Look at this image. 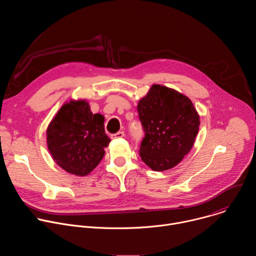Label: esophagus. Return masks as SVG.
<instances>
[{
    "instance_id": "1",
    "label": "esophagus",
    "mask_w": 256,
    "mask_h": 256,
    "mask_svg": "<svg viewBox=\"0 0 256 256\" xmlns=\"http://www.w3.org/2000/svg\"><path fill=\"white\" fill-rule=\"evenodd\" d=\"M124 132H118L112 134V140L122 138H124Z\"/></svg>"
}]
</instances>
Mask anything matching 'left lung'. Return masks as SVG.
I'll use <instances>...</instances> for the list:
<instances>
[{"instance_id": "8db88e82", "label": "left lung", "mask_w": 256, "mask_h": 256, "mask_svg": "<svg viewBox=\"0 0 256 256\" xmlns=\"http://www.w3.org/2000/svg\"><path fill=\"white\" fill-rule=\"evenodd\" d=\"M144 132L140 144L142 160L155 171L177 165L192 148L200 116L192 102L165 86L153 85L138 105Z\"/></svg>"}]
</instances>
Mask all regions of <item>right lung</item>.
Instances as JSON below:
<instances>
[{
  "mask_svg": "<svg viewBox=\"0 0 256 256\" xmlns=\"http://www.w3.org/2000/svg\"><path fill=\"white\" fill-rule=\"evenodd\" d=\"M103 122V116L93 114L84 100L64 104L46 132L54 160L68 173L78 176L90 173L102 160L110 142Z\"/></svg>",
  "mask_w": 256,
  "mask_h": 256,
  "instance_id": "add662e5",
  "label": "right lung"
}]
</instances>
